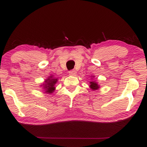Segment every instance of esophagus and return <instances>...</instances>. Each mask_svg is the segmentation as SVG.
Here are the masks:
<instances>
[{
	"instance_id": "34e87169",
	"label": "esophagus",
	"mask_w": 147,
	"mask_h": 147,
	"mask_svg": "<svg viewBox=\"0 0 147 147\" xmlns=\"http://www.w3.org/2000/svg\"><path fill=\"white\" fill-rule=\"evenodd\" d=\"M69 74L70 76H76V72L75 70H70L69 71Z\"/></svg>"
}]
</instances>
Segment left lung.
I'll list each match as a JSON object with an SVG mask.
<instances>
[{
	"instance_id": "left-lung-1",
	"label": "left lung",
	"mask_w": 147,
	"mask_h": 147,
	"mask_svg": "<svg viewBox=\"0 0 147 147\" xmlns=\"http://www.w3.org/2000/svg\"><path fill=\"white\" fill-rule=\"evenodd\" d=\"M93 78H94V77H93ZM89 83H90L89 87L92 90H97V89H98L99 88H100L99 85H98V83H97L96 81H92Z\"/></svg>"
}]
</instances>
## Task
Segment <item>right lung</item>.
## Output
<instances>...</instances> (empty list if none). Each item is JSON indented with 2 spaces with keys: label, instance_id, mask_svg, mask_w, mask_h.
<instances>
[{
  "label": "right lung",
  "instance_id": "1",
  "mask_svg": "<svg viewBox=\"0 0 147 147\" xmlns=\"http://www.w3.org/2000/svg\"><path fill=\"white\" fill-rule=\"evenodd\" d=\"M58 79L54 78L53 76H51L49 78L45 81V83L42 84L43 85V89L45 90V92L49 94H51L55 91V85L56 83L57 82Z\"/></svg>",
  "mask_w": 147,
  "mask_h": 147
}]
</instances>
